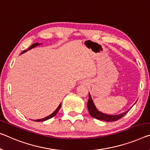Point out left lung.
I'll return each instance as SVG.
<instances>
[{
    "instance_id": "8db88e82",
    "label": "left lung",
    "mask_w": 150,
    "mask_h": 150,
    "mask_svg": "<svg viewBox=\"0 0 150 150\" xmlns=\"http://www.w3.org/2000/svg\"><path fill=\"white\" fill-rule=\"evenodd\" d=\"M130 108V109H131ZM88 109L90 115L93 118H96V119L100 120H104V121H116L120 118H121L123 116H125L126 114L128 112L129 110H127L125 112H122L121 114H119V115H106V114H104L102 112H100L98 110L96 107L94 103H93L92 98L91 97L90 93H89V100L88 102Z\"/></svg>"
}]
</instances>
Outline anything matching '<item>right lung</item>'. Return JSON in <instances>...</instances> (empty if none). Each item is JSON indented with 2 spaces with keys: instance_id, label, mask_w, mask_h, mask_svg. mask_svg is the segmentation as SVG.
I'll return each mask as SVG.
<instances>
[{
  "instance_id": "add662e5",
  "label": "right lung",
  "mask_w": 150,
  "mask_h": 150,
  "mask_svg": "<svg viewBox=\"0 0 150 150\" xmlns=\"http://www.w3.org/2000/svg\"><path fill=\"white\" fill-rule=\"evenodd\" d=\"M40 44H40V43H34V44H33L32 46H31L30 48H28V50H24L23 52H22L21 54H23V53H24V52H27V51L28 50H31V49H32V48H35V46H39V45H40ZM61 104H60V105L59 106H58V108L56 109L55 110V111L54 112H52V114H51V115H50L49 116H48V117H45V118H42V119H38V120H34V121H37V122H40V121H44V120H48V119H50V118H52L53 117H54V116L57 115V112H59V110H60V108H61Z\"/></svg>"
}]
</instances>
